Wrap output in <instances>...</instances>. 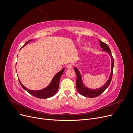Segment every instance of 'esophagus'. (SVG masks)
Masks as SVG:
<instances>
[{
  "label": "esophagus",
  "instance_id": "34e87169",
  "mask_svg": "<svg viewBox=\"0 0 133 133\" xmlns=\"http://www.w3.org/2000/svg\"><path fill=\"white\" fill-rule=\"evenodd\" d=\"M66 67L67 69H71V68H72V65L70 64H68L66 65Z\"/></svg>",
  "mask_w": 133,
  "mask_h": 133
}]
</instances>
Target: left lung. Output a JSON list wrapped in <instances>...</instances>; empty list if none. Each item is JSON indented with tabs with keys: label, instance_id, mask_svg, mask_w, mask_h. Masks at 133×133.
I'll return each mask as SVG.
<instances>
[{
	"label": "left lung",
	"instance_id": "8db88e82",
	"mask_svg": "<svg viewBox=\"0 0 133 133\" xmlns=\"http://www.w3.org/2000/svg\"><path fill=\"white\" fill-rule=\"evenodd\" d=\"M100 46L102 48H103V50L107 51V53L110 55L111 59V73L109 76V78L108 80V81L106 82V83L102 87V88H100L99 89H91L89 88H88L84 86V84L82 81V76L80 74L79 70L75 67L74 70L76 74V90L79 93L82 95L84 96H86V97L89 98H95L100 95L102 93L106 90L107 88L109 85V84L111 81L112 76V73H113V68H114V58L112 57L111 52L110 49L109 47L105 43L103 42L100 40L99 41Z\"/></svg>",
	"mask_w": 133,
	"mask_h": 133
}]
</instances>
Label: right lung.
I'll return each instance as SVG.
<instances>
[{"label": "right lung", "mask_w": 133, "mask_h": 133, "mask_svg": "<svg viewBox=\"0 0 133 133\" xmlns=\"http://www.w3.org/2000/svg\"><path fill=\"white\" fill-rule=\"evenodd\" d=\"M31 41L32 40H30V41H28L26 43H25L24 45L22 46V48L26 44H27L28 43ZM64 70H65V68H63L62 70H60L59 72H58V73L56 74L54 76L53 79H52L50 83L49 84V85L42 90H31L30 89H28L23 85L19 80V81L20 84H21L23 89L25 90L26 91H27L31 95L34 96L35 97L40 98V99L49 98L51 97V96H53L54 95H55L56 94V92L58 91V90L59 89V84L60 77H61L62 75L63 74V72L64 71Z\"/></svg>", "instance_id": "add662e5"}]
</instances>
